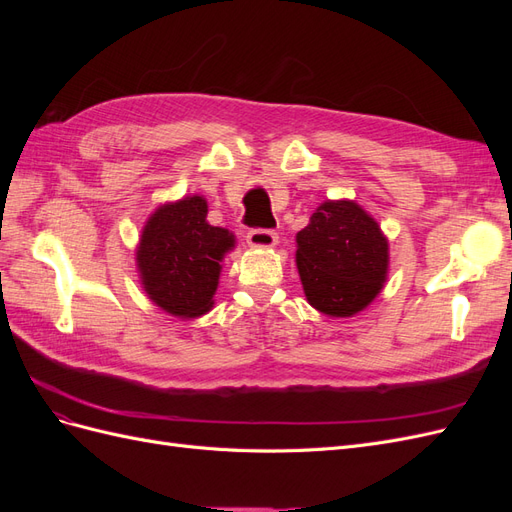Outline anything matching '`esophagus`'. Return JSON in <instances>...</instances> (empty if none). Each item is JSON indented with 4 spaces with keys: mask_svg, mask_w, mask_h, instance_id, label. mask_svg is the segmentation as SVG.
<instances>
[{
    "mask_svg": "<svg viewBox=\"0 0 512 512\" xmlns=\"http://www.w3.org/2000/svg\"><path fill=\"white\" fill-rule=\"evenodd\" d=\"M247 243L252 247H273L277 243V232L271 228H252L247 232Z\"/></svg>",
    "mask_w": 512,
    "mask_h": 512,
    "instance_id": "esophagus-1",
    "label": "esophagus"
}]
</instances>
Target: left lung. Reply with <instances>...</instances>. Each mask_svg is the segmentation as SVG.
I'll return each instance as SVG.
<instances>
[{"label":"left lung","instance_id":"1","mask_svg":"<svg viewBox=\"0 0 512 512\" xmlns=\"http://www.w3.org/2000/svg\"><path fill=\"white\" fill-rule=\"evenodd\" d=\"M297 245L305 297L318 312L344 318L376 299L389 269V243L359 205H320Z\"/></svg>","mask_w":512,"mask_h":512}]
</instances>
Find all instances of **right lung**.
<instances>
[{"instance_id": "add662e5", "label": "right lung", "mask_w": 512, "mask_h": 512, "mask_svg": "<svg viewBox=\"0 0 512 512\" xmlns=\"http://www.w3.org/2000/svg\"><path fill=\"white\" fill-rule=\"evenodd\" d=\"M235 247L228 230L207 222L205 198L190 196L151 215L136 262L149 299L181 318L209 312L222 256Z\"/></svg>"}]
</instances>
